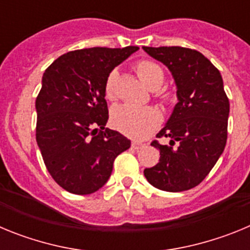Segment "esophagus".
<instances>
[{
	"mask_svg": "<svg viewBox=\"0 0 250 250\" xmlns=\"http://www.w3.org/2000/svg\"><path fill=\"white\" fill-rule=\"evenodd\" d=\"M143 146H144V144H143V143H138V141H132L131 143V149L139 150V149H141Z\"/></svg>",
	"mask_w": 250,
	"mask_h": 250,
	"instance_id": "34e87169",
	"label": "esophagus"
}]
</instances>
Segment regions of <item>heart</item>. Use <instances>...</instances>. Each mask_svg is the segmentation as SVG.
Returning a JSON list of instances; mask_svg holds the SVG:
<instances>
[{
  "instance_id": "b5f03b06",
  "label": "heart",
  "mask_w": 250,
  "mask_h": 250,
  "mask_svg": "<svg viewBox=\"0 0 250 250\" xmlns=\"http://www.w3.org/2000/svg\"><path fill=\"white\" fill-rule=\"evenodd\" d=\"M135 71L140 80L150 87H159L164 79V71L152 60H140L135 65ZM118 80V70H111L105 80V96L115 99V85ZM160 114L154 107H136L131 105L115 106L111 111V124L125 135L134 139H143L152 132L160 124Z\"/></svg>"
}]
</instances>
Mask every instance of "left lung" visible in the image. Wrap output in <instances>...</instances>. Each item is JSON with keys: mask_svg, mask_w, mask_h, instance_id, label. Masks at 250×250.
Here are the masks:
<instances>
[{"mask_svg": "<svg viewBox=\"0 0 250 250\" xmlns=\"http://www.w3.org/2000/svg\"><path fill=\"white\" fill-rule=\"evenodd\" d=\"M143 48L169 68L179 100L156 135L170 138L169 145L152 141L160 159L144 175L160 190H189L210 173L227 144L229 100L222 75L199 51L180 46Z\"/></svg>", "mask_w": 250, "mask_h": 250, "instance_id": "left-lung-1", "label": "left lung"}]
</instances>
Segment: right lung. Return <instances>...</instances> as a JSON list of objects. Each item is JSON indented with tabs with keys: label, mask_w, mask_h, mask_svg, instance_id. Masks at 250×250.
<instances>
[{
	"label": "right lung",
	"mask_w": 250,
	"mask_h": 250,
	"mask_svg": "<svg viewBox=\"0 0 250 250\" xmlns=\"http://www.w3.org/2000/svg\"><path fill=\"white\" fill-rule=\"evenodd\" d=\"M138 50L70 51L46 68L36 98V141L50 175L70 193L99 190L111 175L115 158L130 147L129 139L105 127L104 86L112 68Z\"/></svg>",
	"instance_id": "add662e5"
}]
</instances>
